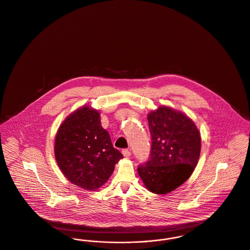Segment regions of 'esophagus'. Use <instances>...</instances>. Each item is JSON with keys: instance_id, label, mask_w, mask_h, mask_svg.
<instances>
[{"instance_id": "obj_1", "label": "esophagus", "mask_w": 250, "mask_h": 250, "mask_svg": "<svg viewBox=\"0 0 250 250\" xmlns=\"http://www.w3.org/2000/svg\"><path fill=\"white\" fill-rule=\"evenodd\" d=\"M122 153H123V155L125 157H129L131 155L130 150H126V149H125V150H123L122 151Z\"/></svg>"}]
</instances>
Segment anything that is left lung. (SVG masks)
<instances>
[{
	"mask_svg": "<svg viewBox=\"0 0 250 250\" xmlns=\"http://www.w3.org/2000/svg\"><path fill=\"white\" fill-rule=\"evenodd\" d=\"M152 136L150 159L138 167L145 188L155 194H167L193 173L201 154V133L180 110L160 106L149 112Z\"/></svg>",
	"mask_w": 250,
	"mask_h": 250,
	"instance_id": "1",
	"label": "left lung"
}]
</instances>
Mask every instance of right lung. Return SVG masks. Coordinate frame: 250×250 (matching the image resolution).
<instances>
[{
    "label": "right lung",
    "instance_id": "right-lung-1",
    "mask_svg": "<svg viewBox=\"0 0 250 250\" xmlns=\"http://www.w3.org/2000/svg\"><path fill=\"white\" fill-rule=\"evenodd\" d=\"M54 155L64 177L90 191L101 188L124 157L102 127L99 111L91 106L79 107L61 124Z\"/></svg>",
    "mask_w": 250,
    "mask_h": 250
}]
</instances>
